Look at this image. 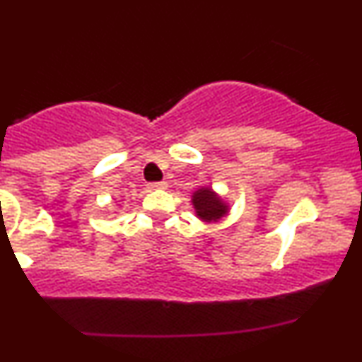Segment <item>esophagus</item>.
<instances>
[{"mask_svg":"<svg viewBox=\"0 0 362 362\" xmlns=\"http://www.w3.org/2000/svg\"><path fill=\"white\" fill-rule=\"evenodd\" d=\"M168 184L167 182H153V184H148V189L149 190H156V189H167Z\"/></svg>","mask_w":362,"mask_h":362,"instance_id":"esophagus-1","label":"esophagus"}]
</instances>
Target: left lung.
<instances>
[{
    "label": "left lung",
    "instance_id": "obj_1",
    "mask_svg": "<svg viewBox=\"0 0 362 362\" xmlns=\"http://www.w3.org/2000/svg\"><path fill=\"white\" fill-rule=\"evenodd\" d=\"M192 204L197 218H201L206 223L218 221L230 209L226 202L209 187H201V189L195 190L192 195Z\"/></svg>",
    "mask_w": 362,
    "mask_h": 362
}]
</instances>
